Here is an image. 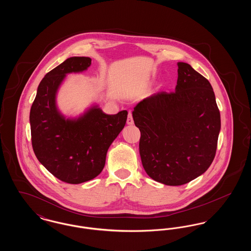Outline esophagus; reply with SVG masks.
<instances>
[{
    "label": "esophagus",
    "instance_id": "1",
    "mask_svg": "<svg viewBox=\"0 0 251 251\" xmlns=\"http://www.w3.org/2000/svg\"><path fill=\"white\" fill-rule=\"evenodd\" d=\"M127 124H129V125H132V124H133V120H132V115H131V112H129V114H128V118H127Z\"/></svg>",
    "mask_w": 251,
    "mask_h": 251
}]
</instances>
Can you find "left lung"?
<instances>
[{
    "label": "left lung",
    "instance_id": "8db88e82",
    "mask_svg": "<svg viewBox=\"0 0 251 251\" xmlns=\"http://www.w3.org/2000/svg\"><path fill=\"white\" fill-rule=\"evenodd\" d=\"M140 130L144 169L156 181L182 185L203 174L214 161L220 113L209 81L187 63H178L174 92H157L133 108Z\"/></svg>",
    "mask_w": 251,
    "mask_h": 251
}]
</instances>
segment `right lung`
Segmentation results:
<instances>
[{
  "mask_svg": "<svg viewBox=\"0 0 251 251\" xmlns=\"http://www.w3.org/2000/svg\"><path fill=\"white\" fill-rule=\"evenodd\" d=\"M91 58L74 56L48 72L37 87L30 111L32 146L37 160L54 177L78 184L97 177L110 145L125 126L128 112L106 115L98 106L76 120L58 112L55 97L67 73L85 71Z\"/></svg>",
  "mask_w": 251,
  "mask_h": 251,
  "instance_id": "add662e5",
  "label": "right lung"
}]
</instances>
